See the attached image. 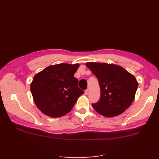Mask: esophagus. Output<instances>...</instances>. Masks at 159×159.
<instances>
[{"mask_svg": "<svg viewBox=\"0 0 159 159\" xmlns=\"http://www.w3.org/2000/svg\"><path fill=\"white\" fill-rule=\"evenodd\" d=\"M84 93H85V95H86L88 94V89L85 90V91H84Z\"/></svg>", "mask_w": 159, "mask_h": 159, "instance_id": "obj_1", "label": "esophagus"}]
</instances>
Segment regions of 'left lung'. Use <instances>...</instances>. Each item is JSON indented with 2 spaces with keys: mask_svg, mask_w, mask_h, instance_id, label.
<instances>
[{
  "mask_svg": "<svg viewBox=\"0 0 159 159\" xmlns=\"http://www.w3.org/2000/svg\"><path fill=\"white\" fill-rule=\"evenodd\" d=\"M86 65L97 77L101 89L100 100L92 104L95 111L106 117L122 114L135 99L136 78L116 64L91 62Z\"/></svg>",
  "mask_w": 159,
  "mask_h": 159,
  "instance_id": "8db88e82",
  "label": "left lung"
}]
</instances>
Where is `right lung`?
<instances>
[{
    "label": "right lung",
    "mask_w": 159,
    "mask_h": 159,
    "mask_svg": "<svg viewBox=\"0 0 159 159\" xmlns=\"http://www.w3.org/2000/svg\"><path fill=\"white\" fill-rule=\"evenodd\" d=\"M79 64L51 65L37 73L31 83L33 101L39 110L53 118L68 113L84 91L74 74Z\"/></svg>",
    "instance_id": "right-lung-1"
}]
</instances>
